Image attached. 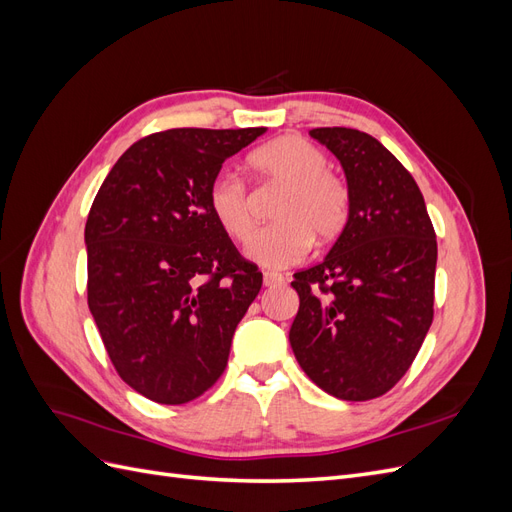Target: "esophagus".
<instances>
[{"label": "esophagus", "instance_id": "34e87169", "mask_svg": "<svg viewBox=\"0 0 512 512\" xmlns=\"http://www.w3.org/2000/svg\"><path fill=\"white\" fill-rule=\"evenodd\" d=\"M262 282H265V286H280V284H284V275L275 273V271H265V275H262Z\"/></svg>", "mask_w": 512, "mask_h": 512}]
</instances>
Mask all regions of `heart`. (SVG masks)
Listing matches in <instances>:
<instances>
[{"label": "heart", "instance_id": "obj_1", "mask_svg": "<svg viewBox=\"0 0 512 512\" xmlns=\"http://www.w3.org/2000/svg\"><path fill=\"white\" fill-rule=\"evenodd\" d=\"M327 153L303 136H280L258 147L247 168L260 183L282 185L271 218L258 230L247 254L262 267H286L301 260L309 243L327 245L342 235L350 220L348 181L327 168ZM209 209L230 239L247 243L254 230L252 200L241 177L222 170L209 183Z\"/></svg>", "mask_w": 512, "mask_h": 512}]
</instances>
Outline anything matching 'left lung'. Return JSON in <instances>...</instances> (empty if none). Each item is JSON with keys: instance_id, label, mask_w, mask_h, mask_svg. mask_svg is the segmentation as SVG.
Masks as SVG:
<instances>
[{"instance_id": "obj_1", "label": "left lung", "mask_w": 512, "mask_h": 512, "mask_svg": "<svg viewBox=\"0 0 512 512\" xmlns=\"http://www.w3.org/2000/svg\"><path fill=\"white\" fill-rule=\"evenodd\" d=\"M309 134L342 162L352 209L327 258L292 275L299 312L290 346L322 391L376 399L404 378L431 327L436 230L414 177L374 136Z\"/></svg>"}]
</instances>
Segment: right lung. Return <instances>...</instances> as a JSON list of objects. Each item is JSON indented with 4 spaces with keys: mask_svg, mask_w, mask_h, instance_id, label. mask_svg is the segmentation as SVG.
Wrapping results in <instances>:
<instances>
[{
    "mask_svg": "<svg viewBox=\"0 0 512 512\" xmlns=\"http://www.w3.org/2000/svg\"><path fill=\"white\" fill-rule=\"evenodd\" d=\"M265 128H175L136 141L85 224L87 303L119 378L181 406L224 374L262 273L215 222L209 183Z\"/></svg>",
    "mask_w": 512,
    "mask_h": 512,
    "instance_id": "add662e5",
    "label": "right lung"
}]
</instances>
